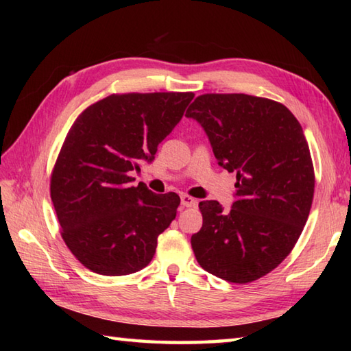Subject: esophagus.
I'll list each match as a JSON object with an SVG mask.
<instances>
[{"label":"esophagus","mask_w":351,"mask_h":351,"mask_svg":"<svg viewBox=\"0 0 351 351\" xmlns=\"http://www.w3.org/2000/svg\"><path fill=\"white\" fill-rule=\"evenodd\" d=\"M181 205L184 208H193V206L197 205V200L195 197L189 196V195H182L181 196Z\"/></svg>","instance_id":"obj_1"}]
</instances>
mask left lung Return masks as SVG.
<instances>
[{
  "label": "left lung",
  "mask_w": 351,
  "mask_h": 351,
  "mask_svg": "<svg viewBox=\"0 0 351 351\" xmlns=\"http://www.w3.org/2000/svg\"><path fill=\"white\" fill-rule=\"evenodd\" d=\"M185 116L202 125L219 166L237 173L229 213L217 200L199 204L204 225L191 237L197 263L232 283L263 278L293 250L314 199L302 126L280 102L244 93L200 95Z\"/></svg>",
  "instance_id": "left-lung-1"
}]
</instances>
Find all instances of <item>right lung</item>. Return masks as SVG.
Instances as JSON below:
<instances>
[{
  "label": "right lung",
  "mask_w": 351,
  "mask_h": 351,
  "mask_svg": "<svg viewBox=\"0 0 351 351\" xmlns=\"http://www.w3.org/2000/svg\"><path fill=\"white\" fill-rule=\"evenodd\" d=\"M195 93L110 95L73 122L51 175L62 237L81 264L104 276L136 273L151 263L156 238L176 217V193L134 187L131 171L184 116Z\"/></svg>",
  "instance_id": "right-lung-1"
}]
</instances>
